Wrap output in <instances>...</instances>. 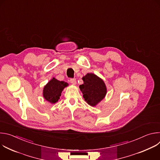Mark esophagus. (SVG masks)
I'll return each mask as SVG.
<instances>
[{
	"label": "esophagus",
	"mask_w": 160,
	"mask_h": 160,
	"mask_svg": "<svg viewBox=\"0 0 160 160\" xmlns=\"http://www.w3.org/2000/svg\"><path fill=\"white\" fill-rule=\"evenodd\" d=\"M70 83L73 85H76L77 83V80L75 78H71L70 79Z\"/></svg>",
	"instance_id": "obj_1"
}]
</instances>
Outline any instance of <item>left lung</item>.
<instances>
[{"instance_id":"8db88e82","label":"left lung","mask_w":160,"mask_h":160,"mask_svg":"<svg viewBox=\"0 0 160 160\" xmlns=\"http://www.w3.org/2000/svg\"><path fill=\"white\" fill-rule=\"evenodd\" d=\"M83 83L79 86L86 102L92 107L97 106L106 96L107 88L103 80L90 73L82 77Z\"/></svg>"}]
</instances>
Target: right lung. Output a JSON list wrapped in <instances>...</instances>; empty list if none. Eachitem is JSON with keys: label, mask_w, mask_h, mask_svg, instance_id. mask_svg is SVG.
<instances>
[{"label": "right lung", "mask_w": 160, "mask_h": 160, "mask_svg": "<svg viewBox=\"0 0 160 160\" xmlns=\"http://www.w3.org/2000/svg\"><path fill=\"white\" fill-rule=\"evenodd\" d=\"M69 85L67 82L59 81L53 77L43 88V97L51 104H55L60 99L64 88Z\"/></svg>", "instance_id": "add662e5"}]
</instances>
